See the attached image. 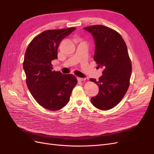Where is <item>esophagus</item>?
Returning <instances> with one entry per match:
<instances>
[{"label": "esophagus", "mask_w": 154, "mask_h": 154, "mask_svg": "<svg viewBox=\"0 0 154 154\" xmlns=\"http://www.w3.org/2000/svg\"><path fill=\"white\" fill-rule=\"evenodd\" d=\"M78 80L80 82H83L86 80V78H78Z\"/></svg>", "instance_id": "obj_1"}]
</instances>
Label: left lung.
Masks as SVG:
<instances>
[{"mask_svg": "<svg viewBox=\"0 0 154 154\" xmlns=\"http://www.w3.org/2000/svg\"><path fill=\"white\" fill-rule=\"evenodd\" d=\"M83 29L94 37V60L97 67L103 68L98 80L90 79L99 87L98 94L91 97V103L100 110H109L122 101L130 85L132 63L127 45L119 32L106 26L94 25Z\"/></svg>", "mask_w": 154, "mask_h": 154, "instance_id": "1", "label": "left lung"}]
</instances>
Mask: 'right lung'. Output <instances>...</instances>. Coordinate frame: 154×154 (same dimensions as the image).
<instances>
[{
	"label": "right lung",
	"mask_w": 154,
	"mask_h": 154,
	"mask_svg": "<svg viewBox=\"0 0 154 154\" xmlns=\"http://www.w3.org/2000/svg\"><path fill=\"white\" fill-rule=\"evenodd\" d=\"M75 29L44 31L31 40L26 51L23 67L27 86L35 100L46 109L58 110L66 106L78 83L72 74L53 71L51 63L58 58L60 43Z\"/></svg>",
	"instance_id": "obj_1"
}]
</instances>
